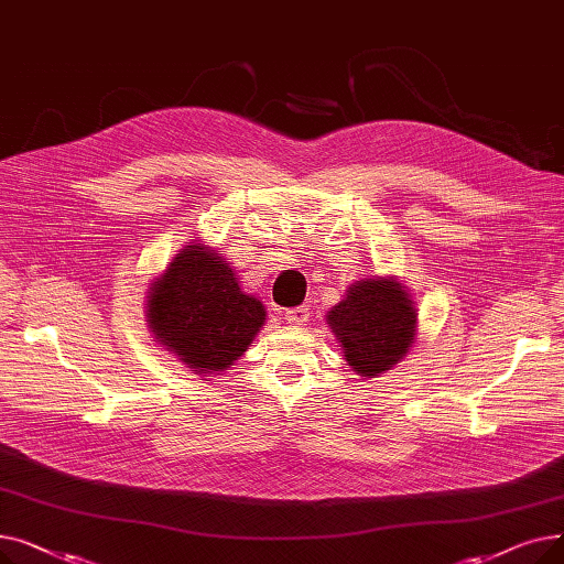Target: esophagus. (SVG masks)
<instances>
[{"mask_svg":"<svg viewBox=\"0 0 564 564\" xmlns=\"http://www.w3.org/2000/svg\"><path fill=\"white\" fill-rule=\"evenodd\" d=\"M308 315H311L308 306H294V308H288V311H285L288 324H304V322L308 319Z\"/></svg>","mask_w":564,"mask_h":564,"instance_id":"esophagus-1","label":"esophagus"}]
</instances>
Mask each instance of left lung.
Listing matches in <instances>:
<instances>
[{
	"label": "left lung",
	"mask_w": 564,
	"mask_h": 564,
	"mask_svg": "<svg viewBox=\"0 0 564 564\" xmlns=\"http://www.w3.org/2000/svg\"><path fill=\"white\" fill-rule=\"evenodd\" d=\"M391 279L357 281L327 315L347 364L364 377L391 370L413 343L416 308Z\"/></svg>",
	"instance_id": "1"
}]
</instances>
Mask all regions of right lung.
<instances>
[{
    "instance_id": "1",
    "label": "right lung",
    "mask_w": 564,
    "mask_h": 564,
    "mask_svg": "<svg viewBox=\"0 0 564 564\" xmlns=\"http://www.w3.org/2000/svg\"><path fill=\"white\" fill-rule=\"evenodd\" d=\"M148 322L189 368L221 372L247 351L262 327L264 308L242 292L221 256L189 245L155 281Z\"/></svg>"
}]
</instances>
